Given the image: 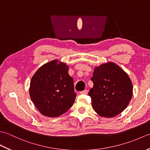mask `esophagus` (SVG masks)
Listing matches in <instances>:
<instances>
[{"mask_svg": "<svg viewBox=\"0 0 150 150\" xmlns=\"http://www.w3.org/2000/svg\"><path fill=\"white\" fill-rule=\"evenodd\" d=\"M88 90H84V91H81L80 92V93L81 94H88Z\"/></svg>", "mask_w": 150, "mask_h": 150, "instance_id": "obj_1", "label": "esophagus"}]
</instances>
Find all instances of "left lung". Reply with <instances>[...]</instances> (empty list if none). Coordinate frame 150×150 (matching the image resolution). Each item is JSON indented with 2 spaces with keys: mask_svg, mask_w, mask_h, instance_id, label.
Masks as SVG:
<instances>
[{
  "mask_svg": "<svg viewBox=\"0 0 150 150\" xmlns=\"http://www.w3.org/2000/svg\"><path fill=\"white\" fill-rule=\"evenodd\" d=\"M91 80L93 86L88 95L98 115L114 117L128 106L133 95L132 82L117 64L109 62L95 67Z\"/></svg>",
  "mask_w": 150,
  "mask_h": 150,
  "instance_id": "obj_1",
  "label": "left lung"
}]
</instances>
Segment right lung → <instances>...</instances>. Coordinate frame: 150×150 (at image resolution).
<instances>
[{
	"label": "right lung",
	"mask_w": 150,
	"mask_h": 150,
	"mask_svg": "<svg viewBox=\"0 0 150 150\" xmlns=\"http://www.w3.org/2000/svg\"><path fill=\"white\" fill-rule=\"evenodd\" d=\"M68 70L66 63L55 59L40 67L31 78V99L43 115L59 117L74 103L76 93Z\"/></svg>",
	"instance_id": "1"
}]
</instances>
